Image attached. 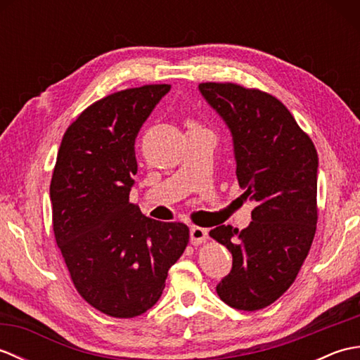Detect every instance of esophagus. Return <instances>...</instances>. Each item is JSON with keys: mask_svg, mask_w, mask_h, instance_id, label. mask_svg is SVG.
Returning <instances> with one entry per match:
<instances>
[{"mask_svg": "<svg viewBox=\"0 0 360 360\" xmlns=\"http://www.w3.org/2000/svg\"><path fill=\"white\" fill-rule=\"evenodd\" d=\"M207 236H209L207 229H202L198 226H193L190 229V241H192L193 246H198V244H201L202 241L207 240Z\"/></svg>", "mask_w": 360, "mask_h": 360, "instance_id": "34e87169", "label": "esophagus"}]
</instances>
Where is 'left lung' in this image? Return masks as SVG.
I'll return each mask as SVG.
<instances>
[{
    "label": "left lung",
    "instance_id": "1",
    "mask_svg": "<svg viewBox=\"0 0 360 360\" xmlns=\"http://www.w3.org/2000/svg\"><path fill=\"white\" fill-rule=\"evenodd\" d=\"M198 89L231 131L238 184L255 202L241 232L224 224L210 231L232 254L217 292L235 309H263L292 285L314 240L317 151L275 97L233 83Z\"/></svg>",
    "mask_w": 360,
    "mask_h": 360
}]
</instances>
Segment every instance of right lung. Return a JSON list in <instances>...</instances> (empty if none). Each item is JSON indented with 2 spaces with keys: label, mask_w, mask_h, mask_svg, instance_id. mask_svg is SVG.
<instances>
[{
  "label": "right lung",
  "mask_w": 360,
  "mask_h": 360,
  "mask_svg": "<svg viewBox=\"0 0 360 360\" xmlns=\"http://www.w3.org/2000/svg\"><path fill=\"white\" fill-rule=\"evenodd\" d=\"M170 85L114 93L66 129L51 181L52 223L74 286L106 316L143 314L162 295L188 227L143 217L129 204L134 142Z\"/></svg>",
  "instance_id": "1"
}]
</instances>
